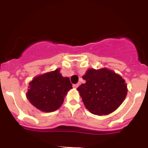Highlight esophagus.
Here are the masks:
<instances>
[{"mask_svg": "<svg viewBox=\"0 0 148 148\" xmlns=\"http://www.w3.org/2000/svg\"><path fill=\"white\" fill-rule=\"evenodd\" d=\"M79 85V83H77V84H74V85H73V87H74V88H78Z\"/></svg>", "mask_w": 148, "mask_h": 148, "instance_id": "esophagus-1", "label": "esophagus"}]
</instances>
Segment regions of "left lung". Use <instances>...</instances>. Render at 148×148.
<instances>
[{
    "label": "left lung",
    "mask_w": 148,
    "mask_h": 148,
    "mask_svg": "<svg viewBox=\"0 0 148 148\" xmlns=\"http://www.w3.org/2000/svg\"><path fill=\"white\" fill-rule=\"evenodd\" d=\"M82 79L86 81L77 88L85 107L92 114H108L118 108L127 94L125 80L107 69H88Z\"/></svg>",
    "instance_id": "8db88e82"
}]
</instances>
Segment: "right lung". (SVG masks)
<instances>
[{"instance_id": "obj_1", "label": "right lung", "mask_w": 148, "mask_h": 148, "mask_svg": "<svg viewBox=\"0 0 148 148\" xmlns=\"http://www.w3.org/2000/svg\"><path fill=\"white\" fill-rule=\"evenodd\" d=\"M72 88L69 77H63L60 70L35 77L29 83L27 98L34 107L49 112L57 110L63 103L67 92Z\"/></svg>"}]
</instances>
